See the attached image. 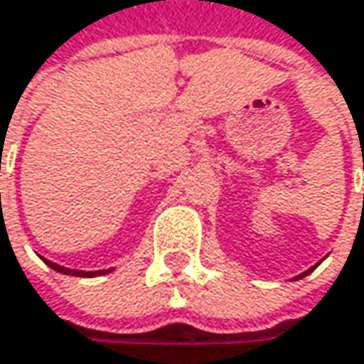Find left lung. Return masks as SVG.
<instances>
[{"instance_id":"left-lung-1","label":"left lung","mask_w":364,"mask_h":364,"mask_svg":"<svg viewBox=\"0 0 364 364\" xmlns=\"http://www.w3.org/2000/svg\"><path fill=\"white\" fill-rule=\"evenodd\" d=\"M318 264H320V262H318ZM314 269H316V267H311V269H309V271H305V273H301V275H299V277H305V275H309V273H311V271H314ZM299 277H296V279H299Z\"/></svg>"}]
</instances>
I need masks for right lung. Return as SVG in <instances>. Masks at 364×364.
<instances>
[{
  "instance_id": "1",
  "label": "right lung",
  "mask_w": 364,
  "mask_h": 364,
  "mask_svg": "<svg viewBox=\"0 0 364 364\" xmlns=\"http://www.w3.org/2000/svg\"><path fill=\"white\" fill-rule=\"evenodd\" d=\"M53 271H57V273H63V275H74V277H97V275H106V273H110L112 269H102V271H78V269H68V267H61V264H55V262H50V260H46V258H42Z\"/></svg>"
}]
</instances>
